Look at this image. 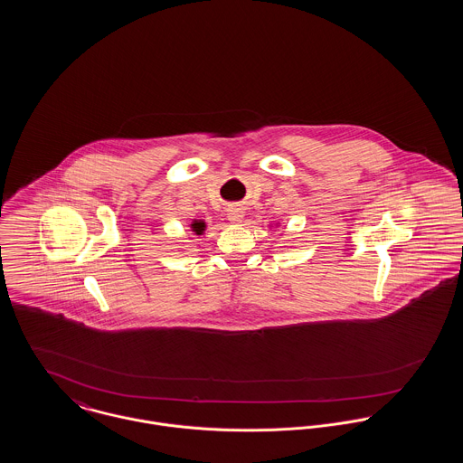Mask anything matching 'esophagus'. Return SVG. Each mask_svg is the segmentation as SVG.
<instances>
[{
	"label": "esophagus",
	"instance_id": "1",
	"mask_svg": "<svg viewBox=\"0 0 463 463\" xmlns=\"http://www.w3.org/2000/svg\"><path fill=\"white\" fill-rule=\"evenodd\" d=\"M241 218H243V212H241L240 208H231V210H229V220H231L232 223H240Z\"/></svg>",
	"mask_w": 463,
	"mask_h": 463
}]
</instances>
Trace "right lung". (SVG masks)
<instances>
[{
    "mask_svg": "<svg viewBox=\"0 0 463 463\" xmlns=\"http://www.w3.org/2000/svg\"><path fill=\"white\" fill-rule=\"evenodd\" d=\"M190 227H192V231H194L197 236H201V234L204 232V229H206V223H204L203 220H194Z\"/></svg>",
    "mask_w": 463,
    "mask_h": 463,
    "instance_id": "obj_1",
    "label": "right lung"
}]
</instances>
